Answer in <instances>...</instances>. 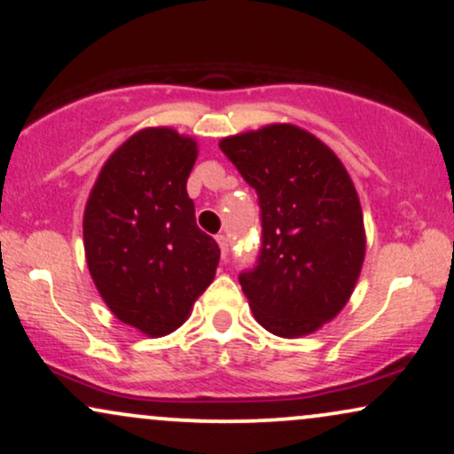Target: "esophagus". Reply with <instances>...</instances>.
Masks as SVG:
<instances>
[{
  "label": "esophagus",
  "mask_w": 454,
  "mask_h": 454,
  "mask_svg": "<svg viewBox=\"0 0 454 454\" xmlns=\"http://www.w3.org/2000/svg\"><path fill=\"white\" fill-rule=\"evenodd\" d=\"M215 239H217V245H220L222 255L226 257V255H228V247H231V245H228V237H226V234H217Z\"/></svg>",
  "instance_id": "34e87169"
}]
</instances>
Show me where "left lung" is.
Listing matches in <instances>:
<instances>
[{"label": "left lung", "instance_id": "1", "mask_svg": "<svg viewBox=\"0 0 454 454\" xmlns=\"http://www.w3.org/2000/svg\"><path fill=\"white\" fill-rule=\"evenodd\" d=\"M222 153L260 200L262 240L239 274L263 329L300 337L335 318L364 260L358 194L329 146L295 125L223 137Z\"/></svg>", "mask_w": 454, "mask_h": 454}]
</instances>
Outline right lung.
<instances>
[{
  "label": "right lung",
  "instance_id": "obj_1",
  "mask_svg": "<svg viewBox=\"0 0 454 454\" xmlns=\"http://www.w3.org/2000/svg\"><path fill=\"white\" fill-rule=\"evenodd\" d=\"M194 159L192 137L169 128L137 131L106 160L85 207L96 289L121 323L153 337L184 323L220 262L186 192Z\"/></svg>",
  "mask_w": 454,
  "mask_h": 454
}]
</instances>
